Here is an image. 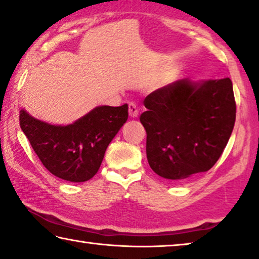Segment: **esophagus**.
<instances>
[{
  "label": "esophagus",
  "instance_id": "1",
  "mask_svg": "<svg viewBox=\"0 0 259 259\" xmlns=\"http://www.w3.org/2000/svg\"><path fill=\"white\" fill-rule=\"evenodd\" d=\"M129 116L131 118H135L138 116V108L136 104H134V102H130L129 104Z\"/></svg>",
  "mask_w": 259,
  "mask_h": 259
}]
</instances>
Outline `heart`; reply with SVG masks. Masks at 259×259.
I'll return each instance as SVG.
<instances>
[{
    "instance_id": "obj_1",
    "label": "heart",
    "mask_w": 259,
    "mask_h": 259,
    "mask_svg": "<svg viewBox=\"0 0 259 259\" xmlns=\"http://www.w3.org/2000/svg\"><path fill=\"white\" fill-rule=\"evenodd\" d=\"M179 68L175 64L170 63L166 65L159 76V86H161V88L170 86L179 78Z\"/></svg>"
}]
</instances>
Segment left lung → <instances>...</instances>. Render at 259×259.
<instances>
[{
	"label": "left lung",
	"instance_id": "obj_1",
	"mask_svg": "<svg viewBox=\"0 0 259 259\" xmlns=\"http://www.w3.org/2000/svg\"><path fill=\"white\" fill-rule=\"evenodd\" d=\"M141 122L154 173L184 181L214 166L231 137L236 116L229 78L176 80L145 98Z\"/></svg>",
	"mask_w": 259,
	"mask_h": 259
}]
</instances>
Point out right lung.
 <instances>
[{
  "label": "right lung",
  "instance_id": "1",
  "mask_svg": "<svg viewBox=\"0 0 259 259\" xmlns=\"http://www.w3.org/2000/svg\"><path fill=\"white\" fill-rule=\"evenodd\" d=\"M128 120V105L98 106L61 125L38 120L20 109L19 123L42 165L56 178L85 182L99 170L109 143Z\"/></svg>",
  "mask_w": 259,
  "mask_h": 259
}]
</instances>
